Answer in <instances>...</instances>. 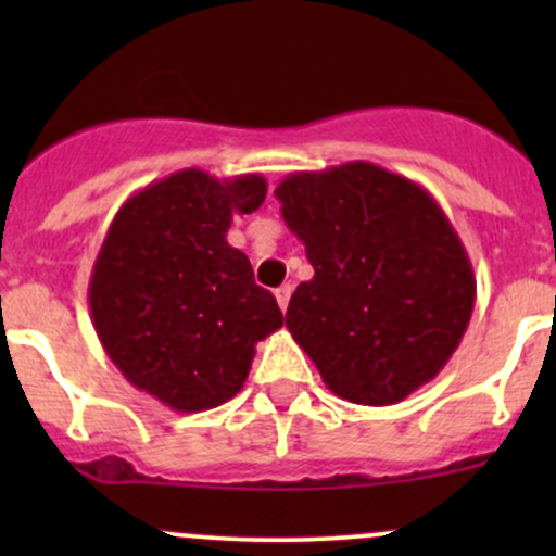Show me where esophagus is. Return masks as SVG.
I'll return each instance as SVG.
<instances>
[{
	"label": "esophagus",
	"mask_w": 556,
	"mask_h": 556,
	"mask_svg": "<svg viewBox=\"0 0 556 556\" xmlns=\"http://www.w3.org/2000/svg\"><path fill=\"white\" fill-rule=\"evenodd\" d=\"M290 293H293V288H290V285H282V288L277 290V304H279V309L282 312H288V304H290Z\"/></svg>",
	"instance_id": "esophagus-1"
}]
</instances>
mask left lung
I'll list each match as a JSON object with an SVG mask.
<instances>
[{
  "label": "left lung",
  "instance_id": "1",
  "mask_svg": "<svg viewBox=\"0 0 556 556\" xmlns=\"http://www.w3.org/2000/svg\"><path fill=\"white\" fill-rule=\"evenodd\" d=\"M314 277L285 323L330 392L392 406L439 377L476 304L470 257L439 201L368 161L277 185Z\"/></svg>",
  "mask_w": 556,
  "mask_h": 556
}]
</instances>
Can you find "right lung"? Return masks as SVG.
Wrapping results in <instances>:
<instances>
[{
    "instance_id": "add662e5",
    "label": "right lung",
    "mask_w": 556,
    "mask_h": 556,
    "mask_svg": "<svg viewBox=\"0 0 556 556\" xmlns=\"http://www.w3.org/2000/svg\"><path fill=\"white\" fill-rule=\"evenodd\" d=\"M263 199L261 174L182 169L134 193L110 223L88 285L93 328L117 371L174 412L231 401L257 341L282 328L274 295L226 239L233 215Z\"/></svg>"
}]
</instances>
